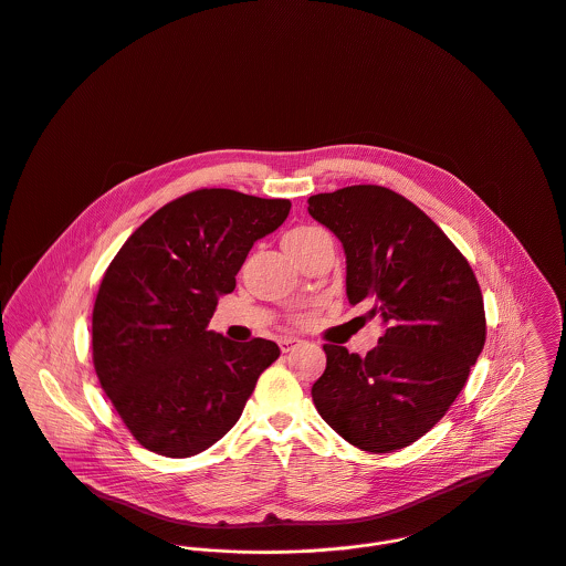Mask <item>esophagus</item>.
<instances>
[{
    "mask_svg": "<svg viewBox=\"0 0 566 566\" xmlns=\"http://www.w3.org/2000/svg\"><path fill=\"white\" fill-rule=\"evenodd\" d=\"M301 343H303V340H301V338H294V336H283V338H279V347H281L283 354L294 352Z\"/></svg>",
    "mask_w": 566,
    "mask_h": 566,
    "instance_id": "1",
    "label": "esophagus"
}]
</instances>
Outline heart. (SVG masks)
Listing matches in <instances>:
<instances>
[{"label": "heart", "instance_id": "heart-1", "mask_svg": "<svg viewBox=\"0 0 566 566\" xmlns=\"http://www.w3.org/2000/svg\"><path fill=\"white\" fill-rule=\"evenodd\" d=\"M316 230H321V228H314V226H298V228H294V230H290L285 237H283V248L285 250H294L296 245H301L310 234H314ZM312 316L310 314H296L294 316V321L296 323H307Z\"/></svg>", "mask_w": 566, "mask_h": 566}]
</instances>
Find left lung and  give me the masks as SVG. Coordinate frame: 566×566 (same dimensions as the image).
Segmentation results:
<instances>
[{
  "instance_id": "8db88e82",
  "label": "left lung",
  "mask_w": 566,
  "mask_h": 566,
  "mask_svg": "<svg viewBox=\"0 0 566 566\" xmlns=\"http://www.w3.org/2000/svg\"><path fill=\"white\" fill-rule=\"evenodd\" d=\"M307 210L343 241L349 303L374 305L386 325L365 358L323 347L327 369L312 386L314 403L360 450L406 448L448 412L483 352L479 281L446 232L395 190L318 192Z\"/></svg>"
}]
</instances>
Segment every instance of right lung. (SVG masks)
<instances>
[{"label":"right lung","mask_w":566,"mask_h":566,"mask_svg":"<svg viewBox=\"0 0 566 566\" xmlns=\"http://www.w3.org/2000/svg\"><path fill=\"white\" fill-rule=\"evenodd\" d=\"M290 199L197 189L165 203L123 243L92 312V360L112 406L147 450L185 459L241 417L259 376L281 356L272 340L208 332L256 239Z\"/></svg>","instance_id":"obj_1"}]
</instances>
